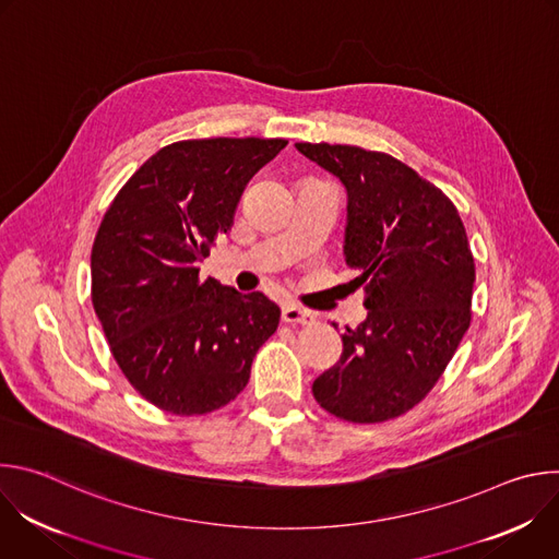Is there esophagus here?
Masks as SVG:
<instances>
[{"mask_svg":"<svg viewBox=\"0 0 559 559\" xmlns=\"http://www.w3.org/2000/svg\"><path fill=\"white\" fill-rule=\"evenodd\" d=\"M281 318L285 323H298V325H311L316 321V316L298 305H283Z\"/></svg>","mask_w":559,"mask_h":559,"instance_id":"34e87169","label":"esophagus"}]
</instances>
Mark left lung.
I'll return each instance as SVG.
<instances>
[{
	"label": "left lung",
	"mask_w": 559,
	"mask_h": 559,
	"mask_svg": "<svg viewBox=\"0 0 559 559\" xmlns=\"http://www.w3.org/2000/svg\"><path fill=\"white\" fill-rule=\"evenodd\" d=\"M347 192L343 254L360 276L365 321L311 384L330 414L382 423L418 405L471 323L475 265L455 205L416 170L356 145L296 143Z\"/></svg>",
	"instance_id": "left-lung-1"
}]
</instances>
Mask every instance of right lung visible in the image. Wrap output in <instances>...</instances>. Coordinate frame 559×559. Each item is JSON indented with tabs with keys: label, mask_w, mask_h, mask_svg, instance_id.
I'll use <instances>...</instances> for the list:
<instances>
[{
	"label": "right lung",
	"mask_w": 559,
	"mask_h": 559,
	"mask_svg": "<svg viewBox=\"0 0 559 559\" xmlns=\"http://www.w3.org/2000/svg\"><path fill=\"white\" fill-rule=\"evenodd\" d=\"M285 139H190L152 154L108 207L91 254L93 305L130 384L177 416L214 412L243 391L281 309L199 265L229 231L250 179Z\"/></svg>",
	"instance_id": "obj_1"
}]
</instances>
